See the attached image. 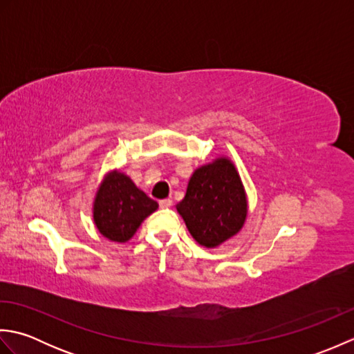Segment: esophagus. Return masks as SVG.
Listing matches in <instances>:
<instances>
[{"label":"esophagus","instance_id":"obj_1","mask_svg":"<svg viewBox=\"0 0 354 354\" xmlns=\"http://www.w3.org/2000/svg\"><path fill=\"white\" fill-rule=\"evenodd\" d=\"M171 204H173V201L169 198V199H162V201H160V207L161 208H170L171 207Z\"/></svg>","mask_w":354,"mask_h":354}]
</instances>
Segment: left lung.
Here are the masks:
<instances>
[{"label": "left lung", "instance_id": "left-lung-1", "mask_svg": "<svg viewBox=\"0 0 354 354\" xmlns=\"http://www.w3.org/2000/svg\"><path fill=\"white\" fill-rule=\"evenodd\" d=\"M176 209L201 246L217 248L234 237L248 217L246 192L234 162L217 156L194 170Z\"/></svg>", "mask_w": 354, "mask_h": 354}]
</instances>
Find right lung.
<instances>
[{"instance_id":"add662e5","label":"right lung","mask_w":354,"mask_h":354,"mask_svg":"<svg viewBox=\"0 0 354 354\" xmlns=\"http://www.w3.org/2000/svg\"><path fill=\"white\" fill-rule=\"evenodd\" d=\"M158 202L133 184L126 173L111 170L103 176L93 202L97 230L111 242L124 243L133 237L142 221L156 212Z\"/></svg>"}]
</instances>
